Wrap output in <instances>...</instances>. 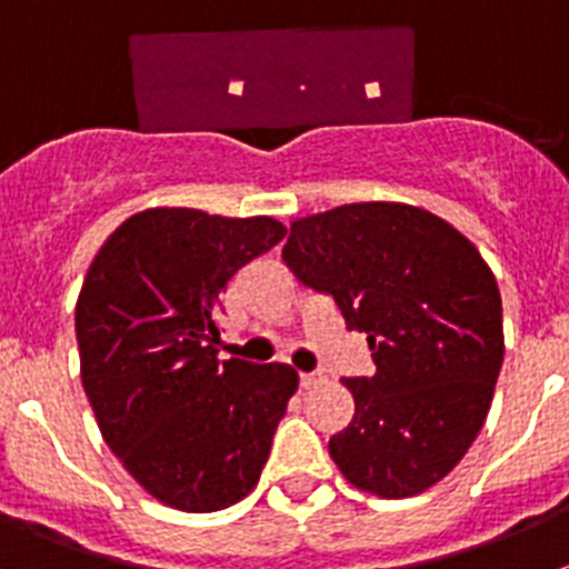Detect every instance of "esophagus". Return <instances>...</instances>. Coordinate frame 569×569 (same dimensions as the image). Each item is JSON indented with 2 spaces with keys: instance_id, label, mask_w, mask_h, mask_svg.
Listing matches in <instances>:
<instances>
[{
  "instance_id": "obj_1",
  "label": "esophagus",
  "mask_w": 569,
  "mask_h": 569,
  "mask_svg": "<svg viewBox=\"0 0 569 569\" xmlns=\"http://www.w3.org/2000/svg\"><path fill=\"white\" fill-rule=\"evenodd\" d=\"M321 381H325V373H321V370H313V373H301L299 376V385L305 387V390H310V387L321 385Z\"/></svg>"
}]
</instances>
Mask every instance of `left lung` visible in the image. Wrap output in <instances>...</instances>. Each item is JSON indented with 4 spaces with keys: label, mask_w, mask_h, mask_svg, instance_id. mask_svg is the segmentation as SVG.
<instances>
[{
    "label": "left lung",
    "mask_w": 569,
    "mask_h": 569,
    "mask_svg": "<svg viewBox=\"0 0 569 569\" xmlns=\"http://www.w3.org/2000/svg\"><path fill=\"white\" fill-rule=\"evenodd\" d=\"M281 259L373 350L376 373L345 379L356 413L328 445L345 479L381 499L445 479L505 361L499 284L476 244L430 210L356 202L296 219Z\"/></svg>",
    "instance_id": "left-lung-1"
}]
</instances>
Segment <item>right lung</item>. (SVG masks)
Returning <instances> with one entry per match:
<instances>
[{"instance_id": "obj_1", "label": "right lung", "mask_w": 569, "mask_h": 569, "mask_svg": "<svg viewBox=\"0 0 569 569\" xmlns=\"http://www.w3.org/2000/svg\"><path fill=\"white\" fill-rule=\"evenodd\" d=\"M284 233L270 216L150 208L108 236L84 276V393L102 439L162 505L213 512L259 481L299 373L219 361V299Z\"/></svg>"}]
</instances>
